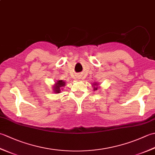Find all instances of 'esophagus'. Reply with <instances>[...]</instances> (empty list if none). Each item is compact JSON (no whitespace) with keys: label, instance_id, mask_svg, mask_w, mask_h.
<instances>
[{"label":"esophagus","instance_id":"34e87169","mask_svg":"<svg viewBox=\"0 0 155 155\" xmlns=\"http://www.w3.org/2000/svg\"><path fill=\"white\" fill-rule=\"evenodd\" d=\"M77 78H78V79H79V78H81V76H77Z\"/></svg>","mask_w":155,"mask_h":155}]
</instances>
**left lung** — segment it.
Returning a JSON list of instances; mask_svg holds the SVG:
<instances>
[{
    "instance_id": "1",
    "label": "left lung",
    "mask_w": 155,
    "mask_h": 155,
    "mask_svg": "<svg viewBox=\"0 0 155 155\" xmlns=\"http://www.w3.org/2000/svg\"><path fill=\"white\" fill-rule=\"evenodd\" d=\"M95 86H97V83H94V84H93V87H94V91H96V90H97V87H95Z\"/></svg>"
}]
</instances>
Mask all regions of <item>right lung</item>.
<instances>
[{"mask_svg":"<svg viewBox=\"0 0 155 155\" xmlns=\"http://www.w3.org/2000/svg\"><path fill=\"white\" fill-rule=\"evenodd\" d=\"M65 85V82L62 80L58 81L57 83H56L54 86L53 87L54 91L55 93H61V87H64Z\"/></svg>","mask_w":155,"mask_h":155,"instance_id":"obj_1","label":"right lung"}]
</instances>
